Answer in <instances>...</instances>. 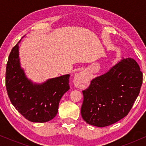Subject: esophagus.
I'll list each match as a JSON object with an SVG mask.
<instances>
[{"mask_svg": "<svg viewBox=\"0 0 146 146\" xmlns=\"http://www.w3.org/2000/svg\"><path fill=\"white\" fill-rule=\"evenodd\" d=\"M85 74L84 73L81 72L75 76L74 77V84L76 86H83L85 82Z\"/></svg>", "mask_w": 146, "mask_h": 146, "instance_id": "34e87169", "label": "esophagus"}]
</instances>
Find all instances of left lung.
<instances>
[{
    "label": "left lung",
    "mask_w": 146,
    "mask_h": 146,
    "mask_svg": "<svg viewBox=\"0 0 146 146\" xmlns=\"http://www.w3.org/2000/svg\"><path fill=\"white\" fill-rule=\"evenodd\" d=\"M142 82L136 61L131 58L121 60L82 91L83 119L94 126L106 127L123 118L138 96Z\"/></svg>",
    "instance_id": "1"
}]
</instances>
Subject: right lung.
Segmentation results:
<instances>
[{
	"label": "right lung",
	"mask_w": 146,
	"mask_h": 146,
	"mask_svg": "<svg viewBox=\"0 0 146 146\" xmlns=\"http://www.w3.org/2000/svg\"><path fill=\"white\" fill-rule=\"evenodd\" d=\"M69 78L66 74L33 84L20 66L19 43L10 53L6 69L8 96L19 112L32 122H46L56 116L62 96L70 89Z\"/></svg>",
	"instance_id": "add662e5"
}]
</instances>
